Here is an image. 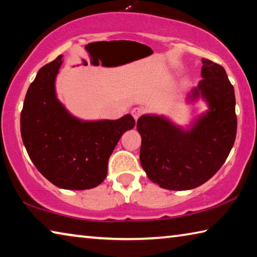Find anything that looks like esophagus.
Instances as JSON below:
<instances>
[{
    "label": "esophagus",
    "mask_w": 257,
    "mask_h": 257,
    "mask_svg": "<svg viewBox=\"0 0 257 257\" xmlns=\"http://www.w3.org/2000/svg\"><path fill=\"white\" fill-rule=\"evenodd\" d=\"M143 112H144V110H143L142 107H135L132 110V114L134 116L135 120H138L139 116H141L143 114Z\"/></svg>",
    "instance_id": "1"
}]
</instances>
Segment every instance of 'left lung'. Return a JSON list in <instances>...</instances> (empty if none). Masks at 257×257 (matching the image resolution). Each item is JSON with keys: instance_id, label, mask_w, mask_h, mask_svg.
Listing matches in <instances>:
<instances>
[{"instance_id": "8db88e82", "label": "left lung", "mask_w": 257, "mask_h": 257, "mask_svg": "<svg viewBox=\"0 0 257 257\" xmlns=\"http://www.w3.org/2000/svg\"><path fill=\"white\" fill-rule=\"evenodd\" d=\"M202 78L186 97L207 110L186 128L165 115L143 114L137 121L142 137L139 160L147 177L161 188L188 190L203 185L222 167L237 133L236 98L227 72L203 59Z\"/></svg>"}]
</instances>
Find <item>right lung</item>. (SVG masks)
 I'll list each match as a JSON object with an SVG mask.
<instances>
[{
    "label": "right lung",
    "mask_w": 257,
    "mask_h": 257,
    "mask_svg": "<svg viewBox=\"0 0 257 257\" xmlns=\"http://www.w3.org/2000/svg\"><path fill=\"white\" fill-rule=\"evenodd\" d=\"M62 58L42 67L30 84L20 116L21 137L30 160L50 182L62 189H90L105 179L107 161L135 120L130 114L82 120L69 112L55 89Z\"/></svg>",
    "instance_id": "right-lung-1"
}]
</instances>
